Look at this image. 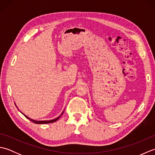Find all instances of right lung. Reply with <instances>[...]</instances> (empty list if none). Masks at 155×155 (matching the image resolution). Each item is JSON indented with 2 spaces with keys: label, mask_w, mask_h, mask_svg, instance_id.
Segmentation results:
<instances>
[{
  "label": "right lung",
  "mask_w": 155,
  "mask_h": 155,
  "mask_svg": "<svg viewBox=\"0 0 155 155\" xmlns=\"http://www.w3.org/2000/svg\"><path fill=\"white\" fill-rule=\"evenodd\" d=\"M23 114V113H22ZM25 116L27 117L28 119H29L31 121H32V123H35V124H47V123H54V122H55V121H57L59 118H60V117H58V118H55V119H53V120H42V121H37V120H32V119H31V118H30L29 117H28L27 116H26L25 114H24Z\"/></svg>",
  "instance_id": "obj_1"
}]
</instances>
